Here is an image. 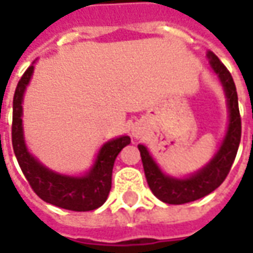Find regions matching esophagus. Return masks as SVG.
I'll list each match as a JSON object with an SVG mask.
<instances>
[{
	"instance_id": "1",
	"label": "esophagus",
	"mask_w": 253,
	"mask_h": 253,
	"mask_svg": "<svg viewBox=\"0 0 253 253\" xmlns=\"http://www.w3.org/2000/svg\"><path fill=\"white\" fill-rule=\"evenodd\" d=\"M131 132H132V135H134V137L139 138V137H141V135H142L143 127L141 126V125H135V126H132Z\"/></svg>"
}]
</instances>
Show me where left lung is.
<instances>
[{"label":"left lung","mask_w":253,"mask_h":253,"mask_svg":"<svg viewBox=\"0 0 253 253\" xmlns=\"http://www.w3.org/2000/svg\"><path fill=\"white\" fill-rule=\"evenodd\" d=\"M207 58L210 61L212 72L217 74L222 85L229 112L228 130L214 157L195 173L187 177H173L161 170L145 145H138L150 190L160 201L169 205H183L194 202L218 188L228 176L239 150L241 139V118L236 85L229 70L223 66V63L214 52L207 51Z\"/></svg>","instance_id":"obj_1"}]
</instances>
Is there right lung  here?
Segmentation results:
<instances>
[{
    "label": "right lung",
    "instance_id": "add662e5",
    "mask_svg": "<svg viewBox=\"0 0 253 253\" xmlns=\"http://www.w3.org/2000/svg\"><path fill=\"white\" fill-rule=\"evenodd\" d=\"M31 65L17 84L13 97L12 145L25 179L41 199L72 211H90L100 207L108 198L112 168L116 156L131 142L128 135L114 138L100 148L92 168L81 176H69L48 169L28 152L23 130V99L32 77Z\"/></svg>",
    "mask_w": 253,
    "mask_h": 253
}]
</instances>
